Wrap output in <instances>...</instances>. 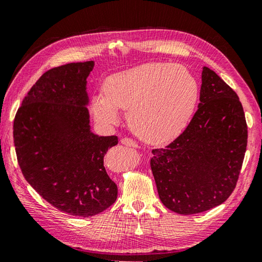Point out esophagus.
I'll return each mask as SVG.
<instances>
[{
    "label": "esophagus",
    "mask_w": 262,
    "mask_h": 262,
    "mask_svg": "<svg viewBox=\"0 0 262 262\" xmlns=\"http://www.w3.org/2000/svg\"><path fill=\"white\" fill-rule=\"evenodd\" d=\"M120 142H121V144L126 145V146L137 147V143H136V142H134L132 139H128V137H123V139H121Z\"/></svg>",
    "instance_id": "esophagus-1"
}]
</instances>
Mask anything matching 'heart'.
Instances as JSON below:
<instances>
[{
  "instance_id": "heart-1",
  "label": "heart",
  "mask_w": 262,
  "mask_h": 262,
  "mask_svg": "<svg viewBox=\"0 0 262 262\" xmlns=\"http://www.w3.org/2000/svg\"><path fill=\"white\" fill-rule=\"evenodd\" d=\"M199 96L193 74L183 65L147 63L115 73L104 82V94L92 97L97 121L116 123L120 110L137 137L161 144L179 136L191 119Z\"/></svg>"
}]
</instances>
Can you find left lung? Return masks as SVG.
Here are the masks:
<instances>
[{"instance_id":"left-lung-1","label":"left lung","mask_w":262,"mask_h":262,"mask_svg":"<svg viewBox=\"0 0 262 262\" xmlns=\"http://www.w3.org/2000/svg\"><path fill=\"white\" fill-rule=\"evenodd\" d=\"M199 101L184 132L165 149L152 150L150 163L161 203L185 215L227 201L236 187L247 144L238 96L206 66Z\"/></svg>"}]
</instances>
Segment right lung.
Here are the masks:
<instances>
[{
    "mask_svg": "<svg viewBox=\"0 0 262 262\" xmlns=\"http://www.w3.org/2000/svg\"><path fill=\"white\" fill-rule=\"evenodd\" d=\"M94 60L46 72L23 99L13 121L18 164L35 191L64 213L88 217L116 202L104 156L117 136L90 129L87 79Z\"/></svg>",
    "mask_w": 262,
    "mask_h": 262,
    "instance_id": "add662e5",
    "label": "right lung"
}]
</instances>
